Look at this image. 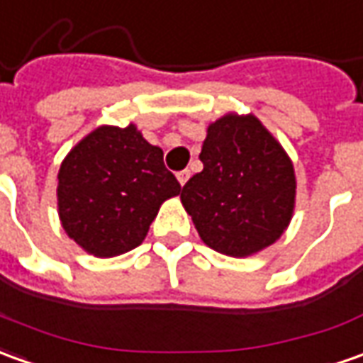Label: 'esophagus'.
I'll return each mask as SVG.
<instances>
[{"label":"esophagus","mask_w":363,"mask_h":363,"mask_svg":"<svg viewBox=\"0 0 363 363\" xmlns=\"http://www.w3.org/2000/svg\"><path fill=\"white\" fill-rule=\"evenodd\" d=\"M189 177H191V171H186V169L181 172H177V179H179V182H181V186H184V184H186Z\"/></svg>","instance_id":"esophagus-1"}]
</instances>
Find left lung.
<instances>
[{
	"label": "left lung",
	"instance_id": "obj_1",
	"mask_svg": "<svg viewBox=\"0 0 363 363\" xmlns=\"http://www.w3.org/2000/svg\"><path fill=\"white\" fill-rule=\"evenodd\" d=\"M204 169L182 186L184 211L213 250L244 258L274 244L294 213L290 157L254 115L228 113L206 129Z\"/></svg>",
	"mask_w": 363,
	"mask_h": 363
}]
</instances>
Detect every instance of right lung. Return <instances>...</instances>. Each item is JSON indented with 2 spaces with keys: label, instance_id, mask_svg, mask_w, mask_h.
Returning a JSON list of instances; mask_svg holds the SVG:
<instances>
[{
  "label": "right lung",
  "instance_id": "1",
  "mask_svg": "<svg viewBox=\"0 0 363 363\" xmlns=\"http://www.w3.org/2000/svg\"><path fill=\"white\" fill-rule=\"evenodd\" d=\"M57 179L65 233L99 258L137 248L162 202L181 192L162 150L143 139L133 123L89 133L69 150Z\"/></svg>",
  "mask_w": 363,
  "mask_h": 363
}]
</instances>
